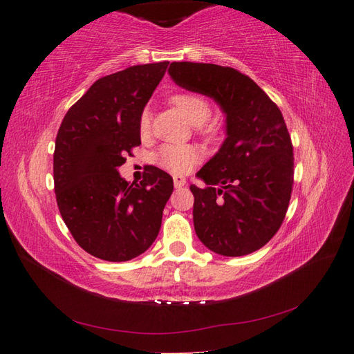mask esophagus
Here are the masks:
<instances>
[{
    "mask_svg": "<svg viewBox=\"0 0 354 354\" xmlns=\"http://www.w3.org/2000/svg\"><path fill=\"white\" fill-rule=\"evenodd\" d=\"M173 184H175L176 189H179V187H184L185 185V178L183 176H173Z\"/></svg>",
    "mask_w": 354,
    "mask_h": 354,
    "instance_id": "1",
    "label": "esophagus"
}]
</instances>
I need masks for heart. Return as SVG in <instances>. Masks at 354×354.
<instances>
[{
    "label": "heart",
    "instance_id": "obj_1",
    "mask_svg": "<svg viewBox=\"0 0 354 354\" xmlns=\"http://www.w3.org/2000/svg\"><path fill=\"white\" fill-rule=\"evenodd\" d=\"M171 103L175 104V108L184 114L187 118L190 120L192 123L199 124L201 131L204 132H212L213 126L212 124H202L205 120L209 117V103L207 99L199 95V94H176L171 97ZM150 127V117L149 112L145 111L140 118V132L147 133ZM201 160V152L193 146H176V145H165L160 147L156 155L155 161L158 165H161L162 169L169 170L171 173H176V175H184V173H189L194 165H196Z\"/></svg>",
    "mask_w": 354,
    "mask_h": 354
}]
</instances>
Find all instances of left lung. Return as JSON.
<instances>
[{"mask_svg": "<svg viewBox=\"0 0 354 354\" xmlns=\"http://www.w3.org/2000/svg\"><path fill=\"white\" fill-rule=\"evenodd\" d=\"M170 77L204 94L227 115V138L190 185L193 223L208 250L240 257L280 230L293 185V147L281 111L240 71L214 64L171 62Z\"/></svg>", "mask_w": 354, "mask_h": 354, "instance_id": "obj_1", "label": "left lung"}]
</instances>
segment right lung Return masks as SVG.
Wrapping results in <instances>:
<instances>
[{
	"instance_id": "obj_1",
	"label": "right lung",
	"mask_w": 354,
	"mask_h": 354,
	"mask_svg": "<svg viewBox=\"0 0 354 354\" xmlns=\"http://www.w3.org/2000/svg\"><path fill=\"white\" fill-rule=\"evenodd\" d=\"M169 62L133 65L99 79L66 112L53 155L59 212L82 250L127 261L160 232L173 179L147 165L140 184L120 176L135 146L140 118Z\"/></svg>"
}]
</instances>
